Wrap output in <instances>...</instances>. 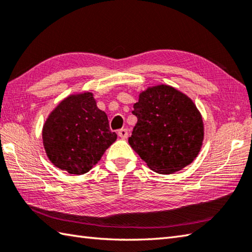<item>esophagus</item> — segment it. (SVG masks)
<instances>
[{"label": "esophagus", "instance_id": "esophagus-1", "mask_svg": "<svg viewBox=\"0 0 252 252\" xmlns=\"http://www.w3.org/2000/svg\"><path fill=\"white\" fill-rule=\"evenodd\" d=\"M118 135H119L121 139H126V137L129 136V131H127V129H120L118 131Z\"/></svg>", "mask_w": 252, "mask_h": 252}]
</instances>
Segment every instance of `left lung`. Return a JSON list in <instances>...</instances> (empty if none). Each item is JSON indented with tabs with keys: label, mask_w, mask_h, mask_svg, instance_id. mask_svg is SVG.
Here are the masks:
<instances>
[{
	"label": "left lung",
	"mask_w": 252,
	"mask_h": 252,
	"mask_svg": "<svg viewBox=\"0 0 252 252\" xmlns=\"http://www.w3.org/2000/svg\"><path fill=\"white\" fill-rule=\"evenodd\" d=\"M129 143L150 168L169 175L191 164L203 142V121L188 96L168 85L147 88L134 103Z\"/></svg>",
	"instance_id": "obj_1"
}]
</instances>
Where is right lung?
Wrapping results in <instances>:
<instances>
[{
    "mask_svg": "<svg viewBox=\"0 0 252 252\" xmlns=\"http://www.w3.org/2000/svg\"><path fill=\"white\" fill-rule=\"evenodd\" d=\"M44 150L54 166L83 175L117 140L107 115L98 109L92 93L71 95L59 103L42 130Z\"/></svg>",
    "mask_w": 252,
    "mask_h": 252,
    "instance_id": "obj_1",
    "label": "right lung"
}]
</instances>
